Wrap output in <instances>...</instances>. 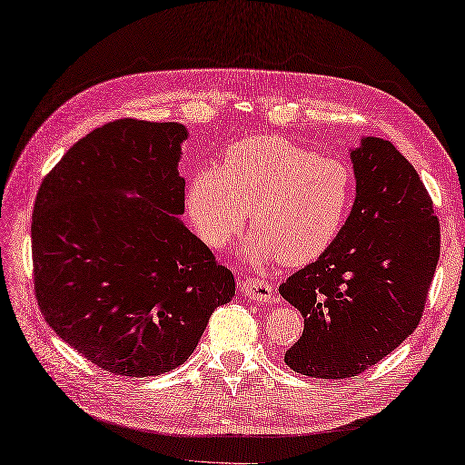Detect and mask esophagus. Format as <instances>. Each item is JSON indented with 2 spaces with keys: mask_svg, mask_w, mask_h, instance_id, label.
I'll use <instances>...</instances> for the list:
<instances>
[{
  "mask_svg": "<svg viewBox=\"0 0 465 465\" xmlns=\"http://www.w3.org/2000/svg\"><path fill=\"white\" fill-rule=\"evenodd\" d=\"M242 296L252 302H270L272 300V286L268 282L260 278H246L241 284Z\"/></svg>",
  "mask_w": 465,
  "mask_h": 465,
  "instance_id": "obj_1",
  "label": "esophagus"
}]
</instances>
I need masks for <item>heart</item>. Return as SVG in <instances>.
Returning <instances> with one entry per match:
<instances>
[{"mask_svg": "<svg viewBox=\"0 0 465 465\" xmlns=\"http://www.w3.org/2000/svg\"><path fill=\"white\" fill-rule=\"evenodd\" d=\"M353 199L351 167L280 135L234 143L219 167L193 177L187 213L201 241L223 248L251 217L239 256L256 268L320 258L341 232Z\"/></svg>", "mask_w": 465, "mask_h": 465, "instance_id": "obj_1", "label": "heart"}]
</instances>
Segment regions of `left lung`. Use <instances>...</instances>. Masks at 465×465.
<instances>
[{
	"label": "left lung",
	"instance_id": "1",
	"mask_svg": "<svg viewBox=\"0 0 465 465\" xmlns=\"http://www.w3.org/2000/svg\"><path fill=\"white\" fill-rule=\"evenodd\" d=\"M349 152L357 193L341 232L280 286L303 318L284 363L315 379L357 377L392 353L420 322L440 258L432 199L409 160L375 135Z\"/></svg>",
	"mask_w": 465,
	"mask_h": 465
}]
</instances>
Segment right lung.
Returning a JSON list of instances; mask_svg holds the SVG:
<instances>
[{
	"label": "right lung",
	"mask_w": 465,
	"mask_h": 465,
	"mask_svg": "<svg viewBox=\"0 0 465 465\" xmlns=\"http://www.w3.org/2000/svg\"><path fill=\"white\" fill-rule=\"evenodd\" d=\"M183 124L116 120L78 140L43 179L31 244L39 310L90 363L155 377L185 363L232 272L179 217Z\"/></svg>",
	"instance_id": "add662e5"
}]
</instances>
